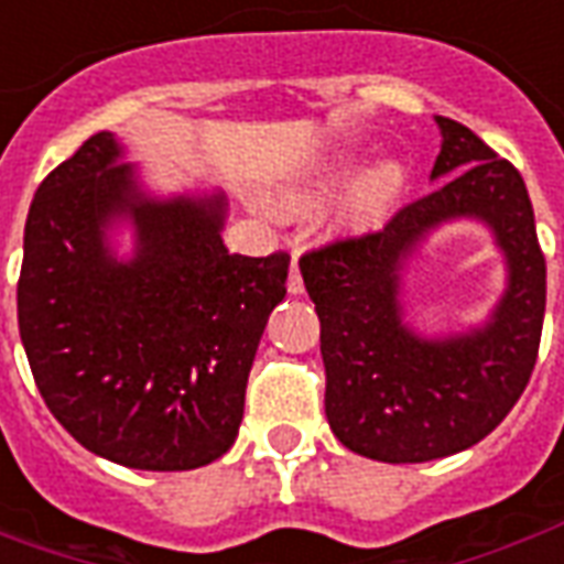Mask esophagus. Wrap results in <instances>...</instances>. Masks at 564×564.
<instances>
[{
	"instance_id": "1",
	"label": "esophagus",
	"mask_w": 564,
	"mask_h": 564,
	"mask_svg": "<svg viewBox=\"0 0 564 564\" xmlns=\"http://www.w3.org/2000/svg\"><path fill=\"white\" fill-rule=\"evenodd\" d=\"M286 290L293 295L305 293V281H302V271H299V262L293 259V265H290V278H286Z\"/></svg>"
}]
</instances>
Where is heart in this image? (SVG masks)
<instances>
[{
  "label": "heart",
  "mask_w": 564,
  "mask_h": 564,
  "mask_svg": "<svg viewBox=\"0 0 564 564\" xmlns=\"http://www.w3.org/2000/svg\"><path fill=\"white\" fill-rule=\"evenodd\" d=\"M350 172H354V162L350 160L335 162V165H329V169H323V172L317 174V181H311V186L299 193V198L326 196V193H332L335 186H341L344 181L350 177ZM402 184H404V174L399 165H392V162L378 165V169H375V172H368L366 177L356 184L354 193H350V202H347V210H344V214H347V220L350 223L380 220V217L390 210L395 196L402 193Z\"/></svg>",
  "instance_id": "b5f03b06"
}]
</instances>
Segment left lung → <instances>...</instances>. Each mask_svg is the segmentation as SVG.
Segmentation results:
<instances>
[{
    "label": "left lung",
    "mask_w": 564,
    "mask_h": 564,
    "mask_svg": "<svg viewBox=\"0 0 564 564\" xmlns=\"http://www.w3.org/2000/svg\"><path fill=\"white\" fill-rule=\"evenodd\" d=\"M432 177L444 184L395 210L383 229L335 238L299 259L317 305L326 416L335 437L378 462H429L484 441L532 378L544 329L546 262L522 174L471 129L437 117ZM490 223L511 269L484 330L425 343L401 323L403 259L437 221Z\"/></svg>",
    "instance_id": "left-lung-1"
}]
</instances>
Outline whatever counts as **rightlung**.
Wrapping results in <instances>:
<instances>
[{
	"instance_id": "1",
	"label": "right lung",
	"mask_w": 564,
	"mask_h": 564,
	"mask_svg": "<svg viewBox=\"0 0 564 564\" xmlns=\"http://www.w3.org/2000/svg\"><path fill=\"white\" fill-rule=\"evenodd\" d=\"M99 132L47 174L26 217L20 341L51 414L78 444L141 471L220 459L290 253L223 247V196L153 202ZM129 213L140 253L117 263L104 226Z\"/></svg>"
}]
</instances>
